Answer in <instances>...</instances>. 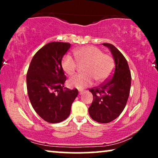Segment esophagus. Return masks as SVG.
<instances>
[{"mask_svg": "<svg viewBox=\"0 0 158 158\" xmlns=\"http://www.w3.org/2000/svg\"><path fill=\"white\" fill-rule=\"evenodd\" d=\"M83 93H84V91H83V90H79V94H80V95L83 94Z\"/></svg>", "mask_w": 158, "mask_h": 158, "instance_id": "1", "label": "esophagus"}]
</instances>
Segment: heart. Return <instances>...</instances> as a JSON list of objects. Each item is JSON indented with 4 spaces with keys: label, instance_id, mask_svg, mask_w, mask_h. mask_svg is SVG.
<instances>
[{
    "label": "heart",
    "instance_id": "obj_1",
    "mask_svg": "<svg viewBox=\"0 0 158 158\" xmlns=\"http://www.w3.org/2000/svg\"><path fill=\"white\" fill-rule=\"evenodd\" d=\"M75 58L79 62H85L83 74L75 75L68 81L71 88L83 89L94 83L95 79L99 83L109 78L114 70V62L111 56L103 54L98 47L86 46L74 51ZM62 68L68 75H73L77 68V61L70 55H64L62 60Z\"/></svg>",
    "mask_w": 158,
    "mask_h": 158
}]
</instances>
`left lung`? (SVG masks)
<instances>
[{"instance_id": "left-lung-1", "label": "left lung", "mask_w": 158, "mask_h": 158, "mask_svg": "<svg viewBox=\"0 0 158 158\" xmlns=\"http://www.w3.org/2000/svg\"><path fill=\"white\" fill-rule=\"evenodd\" d=\"M113 56L115 68L111 78L98 87L90 88L94 101L88 109L89 115L98 123L111 122L126 106L131 88V73L124 55L113 44L103 43Z\"/></svg>"}]
</instances>
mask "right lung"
Listing matches in <instances>:
<instances>
[{
    "label": "right lung",
    "instance_id": "1",
    "mask_svg": "<svg viewBox=\"0 0 158 158\" xmlns=\"http://www.w3.org/2000/svg\"><path fill=\"white\" fill-rule=\"evenodd\" d=\"M70 44L53 42L44 45L32 58L27 75V92L32 107L44 121L55 124L65 120L78 94L64 88L62 59Z\"/></svg>",
    "mask_w": 158,
    "mask_h": 158
}]
</instances>
